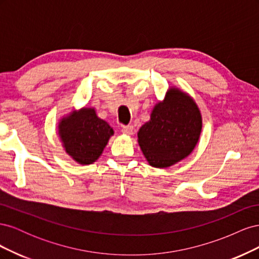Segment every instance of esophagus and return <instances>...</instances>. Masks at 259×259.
<instances>
[{"instance_id":"34e87169","label":"esophagus","mask_w":259,"mask_h":259,"mask_svg":"<svg viewBox=\"0 0 259 259\" xmlns=\"http://www.w3.org/2000/svg\"><path fill=\"white\" fill-rule=\"evenodd\" d=\"M122 133L127 136H132L134 134V127L131 126V125H127V126H122Z\"/></svg>"}]
</instances>
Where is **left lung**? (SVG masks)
<instances>
[{
	"mask_svg": "<svg viewBox=\"0 0 259 259\" xmlns=\"http://www.w3.org/2000/svg\"><path fill=\"white\" fill-rule=\"evenodd\" d=\"M202 114L189 94L175 86L153 107L150 120L139 128L138 145L153 167L165 168L186 159L197 146Z\"/></svg>",
	"mask_w": 259,
	"mask_h": 259,
	"instance_id": "left-lung-1",
	"label": "left lung"
}]
</instances>
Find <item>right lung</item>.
Returning a JSON list of instances; mask_svg holds the SVG:
<instances>
[{
  "label": "right lung",
  "mask_w": 259,
  "mask_h": 259,
  "mask_svg": "<svg viewBox=\"0 0 259 259\" xmlns=\"http://www.w3.org/2000/svg\"><path fill=\"white\" fill-rule=\"evenodd\" d=\"M114 134L113 128L98 117L95 108L83 107L62 116L58 135L65 151L81 165L98 160Z\"/></svg>",
  "instance_id": "add662e5"
}]
</instances>
